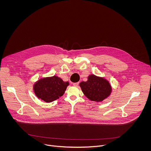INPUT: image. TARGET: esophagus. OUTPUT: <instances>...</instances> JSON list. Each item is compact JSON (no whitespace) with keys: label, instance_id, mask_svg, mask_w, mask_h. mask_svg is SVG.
Segmentation results:
<instances>
[{"label":"esophagus","instance_id":"34e87169","mask_svg":"<svg viewBox=\"0 0 151 151\" xmlns=\"http://www.w3.org/2000/svg\"><path fill=\"white\" fill-rule=\"evenodd\" d=\"M79 85V83H73V86H78Z\"/></svg>","mask_w":151,"mask_h":151}]
</instances>
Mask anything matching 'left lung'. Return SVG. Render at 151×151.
Here are the masks:
<instances>
[{
    "mask_svg": "<svg viewBox=\"0 0 151 151\" xmlns=\"http://www.w3.org/2000/svg\"><path fill=\"white\" fill-rule=\"evenodd\" d=\"M82 91L86 97L93 101L100 102L106 98L110 94L111 88L105 79L91 75L87 81H82L80 84Z\"/></svg>",
    "mask_w": 151,
    "mask_h": 151,
    "instance_id": "left-lung-1",
    "label": "left lung"
}]
</instances>
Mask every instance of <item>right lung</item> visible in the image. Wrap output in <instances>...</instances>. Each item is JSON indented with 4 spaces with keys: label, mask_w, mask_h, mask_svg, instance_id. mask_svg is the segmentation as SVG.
Wrapping results in <instances>:
<instances>
[{
    "label": "right lung",
    "mask_w": 151,
    "mask_h": 151,
    "mask_svg": "<svg viewBox=\"0 0 151 151\" xmlns=\"http://www.w3.org/2000/svg\"><path fill=\"white\" fill-rule=\"evenodd\" d=\"M68 82H64L57 76L47 77L40 80L34 86L37 96L46 102H51L63 96Z\"/></svg>",
    "instance_id": "add662e5"
}]
</instances>
